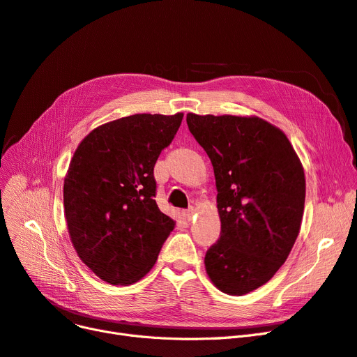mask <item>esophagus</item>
<instances>
[{
	"label": "esophagus",
	"instance_id": "34e87169",
	"mask_svg": "<svg viewBox=\"0 0 357 357\" xmlns=\"http://www.w3.org/2000/svg\"><path fill=\"white\" fill-rule=\"evenodd\" d=\"M182 214H183V217H185V219H187L188 222L192 219V215H194V208L191 207V208H188V210H183L182 211Z\"/></svg>",
	"mask_w": 357,
	"mask_h": 357
}]
</instances>
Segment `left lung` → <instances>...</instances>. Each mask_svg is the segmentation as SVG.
Here are the masks:
<instances>
[{
	"instance_id": "1",
	"label": "left lung",
	"mask_w": 357,
	"mask_h": 357,
	"mask_svg": "<svg viewBox=\"0 0 357 357\" xmlns=\"http://www.w3.org/2000/svg\"><path fill=\"white\" fill-rule=\"evenodd\" d=\"M211 160L222 231L206 254L211 283L242 296L266 284L301 230L305 172L286 134L258 116L188 114Z\"/></svg>"
}]
</instances>
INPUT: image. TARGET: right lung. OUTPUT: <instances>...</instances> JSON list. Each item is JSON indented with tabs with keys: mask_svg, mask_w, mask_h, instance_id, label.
<instances>
[{
	"mask_svg": "<svg viewBox=\"0 0 357 357\" xmlns=\"http://www.w3.org/2000/svg\"><path fill=\"white\" fill-rule=\"evenodd\" d=\"M183 114H135L90 131L64 179V213L77 255L103 282L132 284L156 264L175 222L156 204L153 169Z\"/></svg>",
	"mask_w": 357,
	"mask_h": 357,
	"instance_id": "add662e5",
	"label": "right lung"
}]
</instances>
